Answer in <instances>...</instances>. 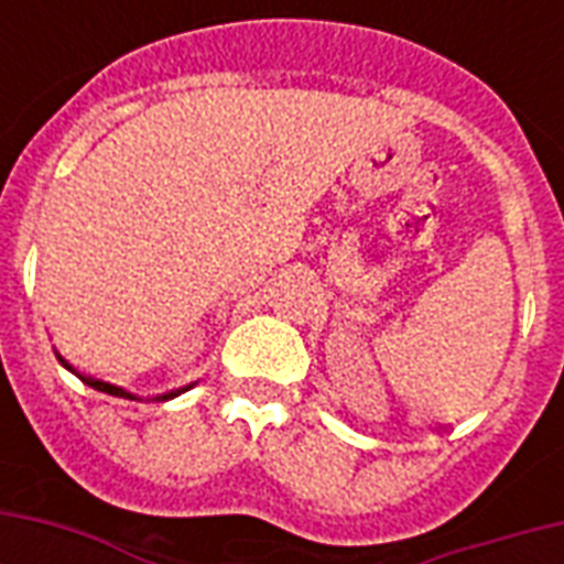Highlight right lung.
Listing matches in <instances>:
<instances>
[{"label":"right lung","mask_w":564,"mask_h":564,"mask_svg":"<svg viewBox=\"0 0 564 564\" xmlns=\"http://www.w3.org/2000/svg\"><path fill=\"white\" fill-rule=\"evenodd\" d=\"M64 362V360H61ZM66 366V362H64ZM66 369H69V366H66ZM82 377V375H78ZM84 383L87 386H93V389H99V392H108V394H117V398H131V401H134V394L131 392H126V389H119V386H110V383H105V380H93V377H82ZM166 398H175V392H170V394H163L161 401H166Z\"/></svg>","instance_id":"obj_1"}]
</instances>
